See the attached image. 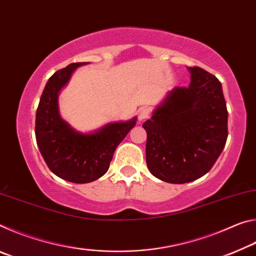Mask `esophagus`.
Returning a JSON list of instances; mask_svg holds the SVG:
<instances>
[{
    "mask_svg": "<svg viewBox=\"0 0 256 256\" xmlns=\"http://www.w3.org/2000/svg\"><path fill=\"white\" fill-rule=\"evenodd\" d=\"M138 120H146L150 116V108H148V107H141L140 110H138Z\"/></svg>",
    "mask_w": 256,
    "mask_h": 256,
    "instance_id": "34e87169",
    "label": "esophagus"
}]
</instances>
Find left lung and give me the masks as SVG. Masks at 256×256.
<instances>
[{"mask_svg":"<svg viewBox=\"0 0 256 256\" xmlns=\"http://www.w3.org/2000/svg\"><path fill=\"white\" fill-rule=\"evenodd\" d=\"M188 70L190 86L172 89L142 125L146 131V166L154 177L172 184L206 175L228 136L222 84L201 68Z\"/></svg>","mask_w":256,"mask_h":256,"instance_id":"left-lung-1","label":"left lung"}]
</instances>
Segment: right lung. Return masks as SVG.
<instances>
[{"label": "right lung", "mask_w": 256, "mask_h": 256, "mask_svg": "<svg viewBox=\"0 0 256 256\" xmlns=\"http://www.w3.org/2000/svg\"><path fill=\"white\" fill-rule=\"evenodd\" d=\"M88 63H72L56 71L45 86L36 112L37 146L50 170L60 178L76 184L98 180L110 168L118 146L136 123H110L94 133H80L60 118L58 92L76 68Z\"/></svg>", "instance_id": "1"}]
</instances>
